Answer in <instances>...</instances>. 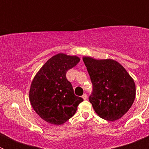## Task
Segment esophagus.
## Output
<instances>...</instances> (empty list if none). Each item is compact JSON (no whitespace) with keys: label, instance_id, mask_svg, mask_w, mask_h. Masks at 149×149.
<instances>
[{"label":"esophagus","instance_id":"obj_1","mask_svg":"<svg viewBox=\"0 0 149 149\" xmlns=\"http://www.w3.org/2000/svg\"><path fill=\"white\" fill-rule=\"evenodd\" d=\"M82 98H84V100H86V99H87V95L84 94V95H83V96H82Z\"/></svg>","mask_w":149,"mask_h":149}]
</instances>
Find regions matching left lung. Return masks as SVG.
Instances as JSON below:
<instances>
[{
  "mask_svg": "<svg viewBox=\"0 0 149 149\" xmlns=\"http://www.w3.org/2000/svg\"><path fill=\"white\" fill-rule=\"evenodd\" d=\"M93 83L89 100L97 115L114 122L129 110L136 95L134 79L120 63L112 59L83 57Z\"/></svg>",
  "mask_w": 149,
  "mask_h": 149,
  "instance_id": "left-lung-1",
  "label": "left lung"
}]
</instances>
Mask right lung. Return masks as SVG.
<instances>
[{
	"mask_svg": "<svg viewBox=\"0 0 149 149\" xmlns=\"http://www.w3.org/2000/svg\"><path fill=\"white\" fill-rule=\"evenodd\" d=\"M81 60L77 56L60 53L45 63L30 84V104L39 116L48 123L60 125L76 113L84 101L74 94L66 72Z\"/></svg>",
	"mask_w": 149,
	"mask_h": 149,
	"instance_id": "obj_1",
	"label": "right lung"
}]
</instances>
